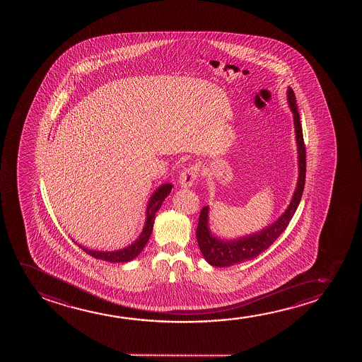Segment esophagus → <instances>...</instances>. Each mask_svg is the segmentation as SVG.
I'll list each match as a JSON object with an SVG mask.
<instances>
[{
  "mask_svg": "<svg viewBox=\"0 0 362 362\" xmlns=\"http://www.w3.org/2000/svg\"><path fill=\"white\" fill-rule=\"evenodd\" d=\"M199 168L198 165H189L187 168L184 169L180 177H179V184L183 188H190L193 187L195 180L198 178Z\"/></svg>",
  "mask_w": 362,
  "mask_h": 362,
  "instance_id": "1",
  "label": "esophagus"
}]
</instances>
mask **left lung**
<instances>
[{
	"label": "left lung",
	"mask_w": 362,
	"mask_h": 362,
	"mask_svg": "<svg viewBox=\"0 0 362 362\" xmlns=\"http://www.w3.org/2000/svg\"><path fill=\"white\" fill-rule=\"evenodd\" d=\"M288 103L292 110L294 119V131L298 147V177L297 188L293 194L292 200L288 205L287 210L281 215L276 223L262 228L258 233H251L247 236L236 238L233 241H223L221 238H215L209 228V206H204L199 216L198 228H197V240L199 248L203 253L204 258L211 266L215 267H228L233 264L250 261L257 257L259 253L267 250L279 235L286 230L293 215L297 210L299 202L302 199L304 184H305V172H307V159H305V144L303 139L302 124L298 112L297 100L292 88H288Z\"/></svg>",
	"instance_id": "8db88e82"
}]
</instances>
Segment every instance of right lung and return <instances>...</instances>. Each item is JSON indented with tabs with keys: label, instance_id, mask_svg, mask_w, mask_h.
Returning a JSON list of instances; mask_svg holds the SVG:
<instances>
[{
	"label": "right lung",
	"instance_id": "add662e5",
	"mask_svg": "<svg viewBox=\"0 0 362 362\" xmlns=\"http://www.w3.org/2000/svg\"><path fill=\"white\" fill-rule=\"evenodd\" d=\"M173 188L172 184H162L153 195L149 199L148 205H147V218H146V223H144V231L139 235V238L134 241L132 245H129V247L117 250V251H111V252H104V251H94L85 248L81 245H78L83 251L90 255L91 257L96 259H103L107 262H129L134 257H137L141 251L144 250L146 243H148L149 236L153 230L154 218L156 213L158 211L159 208L162 206L164 199L170 194V190Z\"/></svg>",
	"mask_w": 362,
	"mask_h": 362
}]
</instances>
